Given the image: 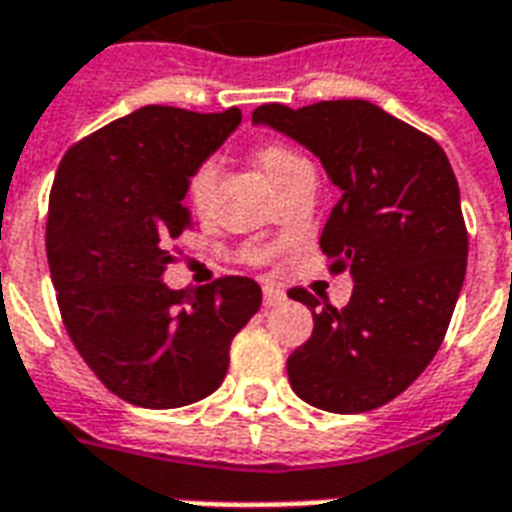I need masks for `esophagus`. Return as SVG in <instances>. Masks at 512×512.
<instances>
[{"instance_id": "obj_1", "label": "esophagus", "mask_w": 512, "mask_h": 512, "mask_svg": "<svg viewBox=\"0 0 512 512\" xmlns=\"http://www.w3.org/2000/svg\"><path fill=\"white\" fill-rule=\"evenodd\" d=\"M280 301H285V293L280 288L264 285V307H277Z\"/></svg>"}]
</instances>
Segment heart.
<instances>
[{
    "label": "heart",
    "mask_w": 512,
    "mask_h": 512,
    "mask_svg": "<svg viewBox=\"0 0 512 512\" xmlns=\"http://www.w3.org/2000/svg\"><path fill=\"white\" fill-rule=\"evenodd\" d=\"M256 160H259L264 176H267L275 186L283 184L285 178L293 176L296 170L312 168L310 162L304 160L299 152H293L291 146L285 144H264L259 152H256ZM216 176H219V168H216V162L213 160L200 162V165L189 173L186 197H189V202H192L197 211H205V208H208L213 186H216Z\"/></svg>",
    "instance_id": "1"
}]
</instances>
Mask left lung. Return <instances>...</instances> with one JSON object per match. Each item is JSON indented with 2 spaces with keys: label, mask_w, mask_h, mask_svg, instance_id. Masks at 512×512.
Listing matches in <instances>:
<instances>
[{
  "label": "left lung",
  "mask_w": 512,
  "mask_h": 512,
  "mask_svg": "<svg viewBox=\"0 0 512 512\" xmlns=\"http://www.w3.org/2000/svg\"><path fill=\"white\" fill-rule=\"evenodd\" d=\"M253 125L310 149L342 192L320 248L350 272L344 310L307 304L315 328L288 358L293 392L334 414H363L406 390L441 347L465 283L459 184L433 138L371 101L259 106Z\"/></svg>",
  "instance_id": "8db88e82"
}]
</instances>
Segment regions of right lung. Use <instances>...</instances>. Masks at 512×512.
Returning a JSON list of instances; mask_svg holds the SVG:
<instances>
[{
  "mask_svg": "<svg viewBox=\"0 0 512 512\" xmlns=\"http://www.w3.org/2000/svg\"><path fill=\"white\" fill-rule=\"evenodd\" d=\"M240 109L144 106L71 146L47 211V264L71 342L95 376L141 408H178L219 390L229 344L259 312L251 277L173 291L168 243L194 227L186 181L235 128Z\"/></svg>",
  "mask_w": 512,
  "mask_h": 512,
  "instance_id": "obj_1",
  "label": "right lung"
}]
</instances>
